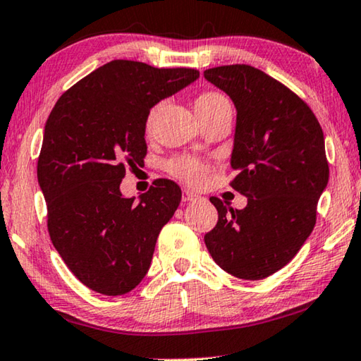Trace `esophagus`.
<instances>
[{
  "label": "esophagus",
  "instance_id": "esophagus-1",
  "mask_svg": "<svg viewBox=\"0 0 361 361\" xmlns=\"http://www.w3.org/2000/svg\"><path fill=\"white\" fill-rule=\"evenodd\" d=\"M201 196L196 192H191V191H183V202H197L201 201Z\"/></svg>",
  "mask_w": 361,
  "mask_h": 361
}]
</instances>
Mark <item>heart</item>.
<instances>
[{
	"mask_svg": "<svg viewBox=\"0 0 361 361\" xmlns=\"http://www.w3.org/2000/svg\"><path fill=\"white\" fill-rule=\"evenodd\" d=\"M194 107H196V112L199 117H205L214 112L221 111V109L231 107V104L226 96L219 93V91H205V93L197 96ZM156 111L157 107H154L149 112V116H147V120H146L147 128L151 127L154 116H156ZM167 169L170 171V175H173L176 180H180L194 188L204 185L205 178H207V164L191 156H178L171 159L167 165Z\"/></svg>",
	"mask_w": 361,
	"mask_h": 361,
	"instance_id": "b5f03b06",
	"label": "heart"
}]
</instances>
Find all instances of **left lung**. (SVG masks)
<instances>
[{
  "label": "left lung",
  "instance_id": "1",
  "mask_svg": "<svg viewBox=\"0 0 361 361\" xmlns=\"http://www.w3.org/2000/svg\"><path fill=\"white\" fill-rule=\"evenodd\" d=\"M204 77L236 106L230 185L247 197L238 210L212 196L219 221L204 241L220 268L255 281L288 265L313 231L329 178L323 130L304 99L252 66L207 68Z\"/></svg>",
  "mask_w": 361,
  "mask_h": 361
}]
</instances>
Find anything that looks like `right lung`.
<instances>
[{
  "mask_svg": "<svg viewBox=\"0 0 361 361\" xmlns=\"http://www.w3.org/2000/svg\"><path fill=\"white\" fill-rule=\"evenodd\" d=\"M197 77L196 68L116 59L68 88L49 114L37 165L49 238L96 293L122 295L142 281L178 209L181 190L171 180L154 181L140 202L123 197L120 183L146 157L151 107Z\"/></svg>",
  "mask_w": 361,
  "mask_h": 361,
  "instance_id": "right-lung-1",
  "label": "right lung"
}]
</instances>
